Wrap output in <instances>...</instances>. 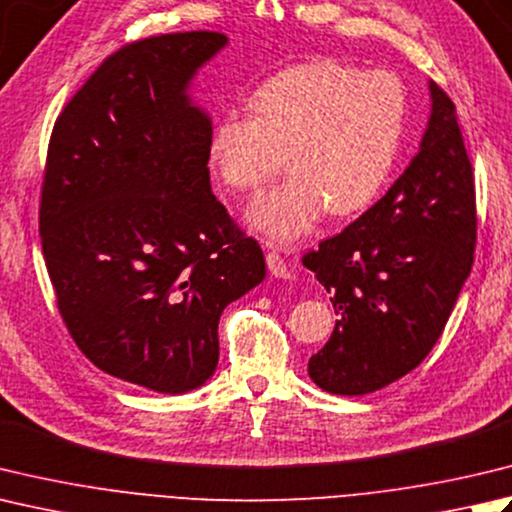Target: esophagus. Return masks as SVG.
<instances>
[{
	"label": "esophagus",
	"mask_w": 512,
	"mask_h": 512,
	"mask_svg": "<svg viewBox=\"0 0 512 512\" xmlns=\"http://www.w3.org/2000/svg\"><path fill=\"white\" fill-rule=\"evenodd\" d=\"M266 264L268 270L279 279H288L290 277V268L286 264V259L277 253V250H268L266 253Z\"/></svg>",
	"instance_id": "1"
}]
</instances>
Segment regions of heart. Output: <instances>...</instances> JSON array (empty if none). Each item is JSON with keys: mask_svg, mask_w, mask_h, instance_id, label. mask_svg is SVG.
<instances>
[{"mask_svg": "<svg viewBox=\"0 0 512 512\" xmlns=\"http://www.w3.org/2000/svg\"><path fill=\"white\" fill-rule=\"evenodd\" d=\"M408 97L388 70L315 59L273 75L250 95V115L226 113L210 135V166L224 186L257 193L284 166L286 182L250 210L270 242L306 235L330 215L362 213L393 175Z\"/></svg>", "mask_w": 512, "mask_h": 512, "instance_id": "b5f03b06", "label": "heart"}]
</instances>
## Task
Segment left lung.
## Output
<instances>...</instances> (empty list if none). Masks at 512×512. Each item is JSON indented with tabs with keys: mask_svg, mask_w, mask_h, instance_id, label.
Wrapping results in <instances>:
<instances>
[{
	"mask_svg": "<svg viewBox=\"0 0 512 512\" xmlns=\"http://www.w3.org/2000/svg\"><path fill=\"white\" fill-rule=\"evenodd\" d=\"M433 113L404 175L302 264L330 293L337 324L308 375L335 395H366L424 362L444 333L477 244L473 166L455 104L430 82Z\"/></svg>",
	"mask_w": 512,
	"mask_h": 512,
	"instance_id": "obj_1",
	"label": "left lung"
}]
</instances>
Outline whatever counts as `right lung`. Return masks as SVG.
<instances>
[{"label": "right lung", "instance_id": "right-lung-1", "mask_svg": "<svg viewBox=\"0 0 512 512\" xmlns=\"http://www.w3.org/2000/svg\"><path fill=\"white\" fill-rule=\"evenodd\" d=\"M213 30L137 39L68 99L48 142L39 237L59 315L99 370L157 393L215 373L222 310L264 253L210 190L213 126L190 104Z\"/></svg>", "mask_w": 512, "mask_h": 512}]
</instances>
